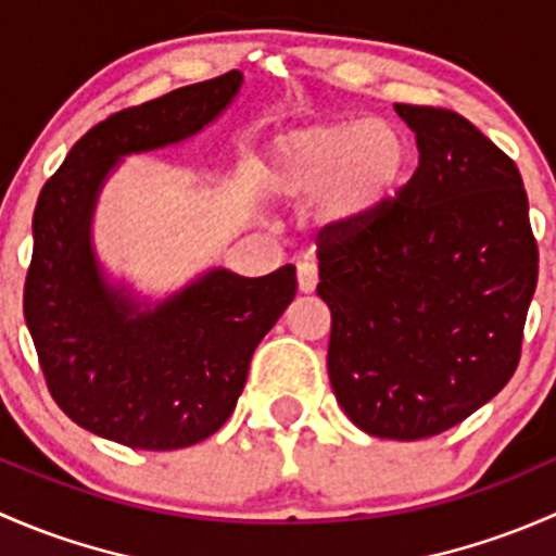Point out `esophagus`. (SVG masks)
I'll return each instance as SVG.
<instances>
[{
  "label": "esophagus",
  "instance_id": "34e87169",
  "mask_svg": "<svg viewBox=\"0 0 556 556\" xmlns=\"http://www.w3.org/2000/svg\"><path fill=\"white\" fill-rule=\"evenodd\" d=\"M296 278H300V291H305V294L316 291V286H318V265H316V262H311V260L300 262V267H296Z\"/></svg>",
  "mask_w": 556,
  "mask_h": 556
}]
</instances>
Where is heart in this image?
<instances>
[{"label": "heart", "instance_id": "1", "mask_svg": "<svg viewBox=\"0 0 556 556\" xmlns=\"http://www.w3.org/2000/svg\"><path fill=\"white\" fill-rule=\"evenodd\" d=\"M409 150L393 125L334 119L280 136L267 152V185L283 200L324 203L326 219L371 214L402 181Z\"/></svg>", "mask_w": 556, "mask_h": 556}]
</instances>
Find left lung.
I'll use <instances>...</instances> for the list:
<instances>
[{
    "instance_id": "8db88e82",
    "label": "left lung",
    "mask_w": 556,
    "mask_h": 556,
    "mask_svg": "<svg viewBox=\"0 0 556 556\" xmlns=\"http://www.w3.org/2000/svg\"><path fill=\"white\" fill-rule=\"evenodd\" d=\"M420 165L393 198L316 236L329 380L371 437L417 442L466 420L522 358L538 243L517 163L442 106L396 104Z\"/></svg>"
}]
</instances>
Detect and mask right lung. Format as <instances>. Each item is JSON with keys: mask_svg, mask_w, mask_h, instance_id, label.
<instances>
[{"mask_svg": "<svg viewBox=\"0 0 556 556\" xmlns=\"http://www.w3.org/2000/svg\"><path fill=\"white\" fill-rule=\"evenodd\" d=\"M227 72L93 125L45 181L23 316L55 404L96 437L134 450H181L236 409L262 337L296 294L294 265L262 278L214 270L154 311L109 289L90 251V214L119 154L198 134L238 93Z\"/></svg>", "mask_w": 556, "mask_h": 556, "instance_id": "1", "label": "right lung"}]
</instances>
